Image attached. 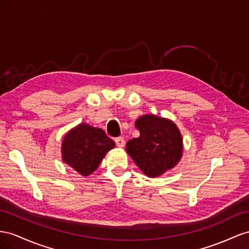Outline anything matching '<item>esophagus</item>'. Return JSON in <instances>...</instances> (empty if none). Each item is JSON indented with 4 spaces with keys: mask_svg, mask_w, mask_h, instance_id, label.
Masks as SVG:
<instances>
[{
    "mask_svg": "<svg viewBox=\"0 0 249 249\" xmlns=\"http://www.w3.org/2000/svg\"><path fill=\"white\" fill-rule=\"evenodd\" d=\"M114 142H116V145L118 146V147H124L125 141H124V139L122 137H119V138L114 139Z\"/></svg>",
    "mask_w": 249,
    "mask_h": 249,
    "instance_id": "obj_1",
    "label": "esophagus"
}]
</instances>
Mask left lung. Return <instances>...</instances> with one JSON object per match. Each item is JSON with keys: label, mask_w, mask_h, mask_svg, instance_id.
Here are the masks:
<instances>
[{"label": "left lung", "mask_w": 249, "mask_h": 249, "mask_svg": "<svg viewBox=\"0 0 249 249\" xmlns=\"http://www.w3.org/2000/svg\"><path fill=\"white\" fill-rule=\"evenodd\" d=\"M140 137L129 140L126 150L138 167L148 177H158L180 161L182 136L167 119L146 114L136 121Z\"/></svg>", "instance_id": "obj_1"}]
</instances>
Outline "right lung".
I'll return each mask as SVG.
<instances>
[{
	"instance_id": "1",
	"label": "right lung",
	"mask_w": 249,
	"mask_h": 249,
	"mask_svg": "<svg viewBox=\"0 0 249 249\" xmlns=\"http://www.w3.org/2000/svg\"><path fill=\"white\" fill-rule=\"evenodd\" d=\"M113 147L114 142L103 130L81 124L64 138L63 161L82 176H88L99 167L106 152Z\"/></svg>"
}]
</instances>
